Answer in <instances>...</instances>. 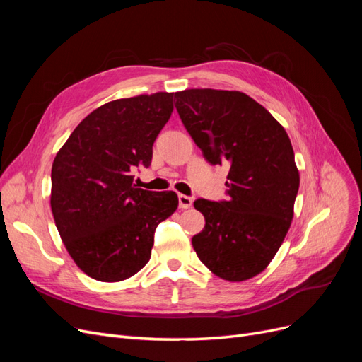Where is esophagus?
Listing matches in <instances>:
<instances>
[{
  "label": "esophagus",
  "mask_w": 362,
  "mask_h": 362,
  "mask_svg": "<svg viewBox=\"0 0 362 362\" xmlns=\"http://www.w3.org/2000/svg\"><path fill=\"white\" fill-rule=\"evenodd\" d=\"M178 204H180V208H184V210H187V208L192 206L193 199L190 198V196L180 194V196H178Z\"/></svg>",
  "instance_id": "obj_1"
}]
</instances>
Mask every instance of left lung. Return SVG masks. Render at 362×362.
Segmentation results:
<instances>
[{
    "label": "left lung",
    "instance_id": "1",
    "mask_svg": "<svg viewBox=\"0 0 362 362\" xmlns=\"http://www.w3.org/2000/svg\"><path fill=\"white\" fill-rule=\"evenodd\" d=\"M175 98L205 160L229 168L228 201L193 204L205 217L193 249L218 278H254L276 255L294 214L300 180L288 134L243 92L189 89Z\"/></svg>",
    "mask_w": 362,
    "mask_h": 362
}]
</instances>
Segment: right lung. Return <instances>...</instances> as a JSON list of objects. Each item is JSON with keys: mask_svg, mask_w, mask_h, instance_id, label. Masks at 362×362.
I'll return each instance as SVG.
<instances>
[{"mask_svg": "<svg viewBox=\"0 0 362 362\" xmlns=\"http://www.w3.org/2000/svg\"><path fill=\"white\" fill-rule=\"evenodd\" d=\"M173 112V93L110 101L78 124L52 163L51 210L63 245L87 276L128 279L146 266L154 233L178 208L175 192L136 187Z\"/></svg>", "mask_w": 362, "mask_h": 362, "instance_id": "obj_1", "label": "right lung"}]
</instances>
